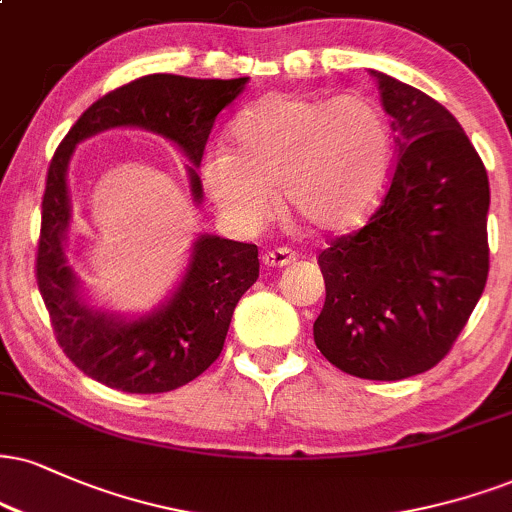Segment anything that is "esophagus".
<instances>
[{
    "label": "esophagus",
    "instance_id": "esophagus-1",
    "mask_svg": "<svg viewBox=\"0 0 512 512\" xmlns=\"http://www.w3.org/2000/svg\"><path fill=\"white\" fill-rule=\"evenodd\" d=\"M291 262H295V252L288 248H272L262 255L264 267H286Z\"/></svg>",
    "mask_w": 512,
    "mask_h": 512
}]
</instances>
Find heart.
I'll return each instance as SVG.
<instances>
[{
    "label": "heart",
    "instance_id": "b5f03b06",
    "mask_svg": "<svg viewBox=\"0 0 512 512\" xmlns=\"http://www.w3.org/2000/svg\"><path fill=\"white\" fill-rule=\"evenodd\" d=\"M233 150L200 159L205 193L240 226L272 217L276 188L317 231L353 226L377 202L391 169V133L367 97L269 92L231 123Z\"/></svg>",
    "mask_w": 512,
    "mask_h": 512
}]
</instances>
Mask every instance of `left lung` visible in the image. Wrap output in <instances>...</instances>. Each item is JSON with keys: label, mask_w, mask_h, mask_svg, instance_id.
Listing matches in <instances>:
<instances>
[{"label": "left lung", "mask_w": 512, "mask_h": 512, "mask_svg": "<svg viewBox=\"0 0 512 512\" xmlns=\"http://www.w3.org/2000/svg\"><path fill=\"white\" fill-rule=\"evenodd\" d=\"M377 78L398 155L362 229L319 255L326 300L315 343L341 372L398 381L439 365L489 276V176L455 116L422 90Z\"/></svg>", "instance_id": "obj_1"}]
</instances>
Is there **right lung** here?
I'll return each instance as SVG.
<instances>
[{
	"label": "right lung",
	"instance_id": "1",
	"mask_svg": "<svg viewBox=\"0 0 512 512\" xmlns=\"http://www.w3.org/2000/svg\"><path fill=\"white\" fill-rule=\"evenodd\" d=\"M248 78H186L152 73L100 97L61 140L47 169L35 276L54 336L66 357L109 389L164 393L200 377L224 348L233 310L260 276L257 245L200 236L190 264L166 303L152 315L126 319L90 307L66 257L71 224L66 169L80 140L109 128H145L176 143L200 166L219 112L245 90ZM190 166V190L202 183Z\"/></svg>",
	"mask_w": 512,
	"mask_h": 512
}]
</instances>
